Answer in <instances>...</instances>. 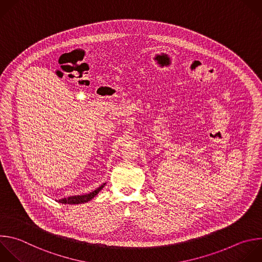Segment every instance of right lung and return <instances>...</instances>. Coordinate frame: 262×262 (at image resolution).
Instances as JSON below:
<instances>
[{
    "label": "right lung",
    "mask_w": 262,
    "mask_h": 262,
    "mask_svg": "<svg viewBox=\"0 0 262 262\" xmlns=\"http://www.w3.org/2000/svg\"><path fill=\"white\" fill-rule=\"evenodd\" d=\"M105 186V184L101 185L99 188H97L95 191L87 193V194H83V195H74V196H69V198H64L61 200H58L57 202L60 204H69V205H78V204H84L90 202L91 200H93Z\"/></svg>",
    "instance_id": "add662e5"
}]
</instances>
